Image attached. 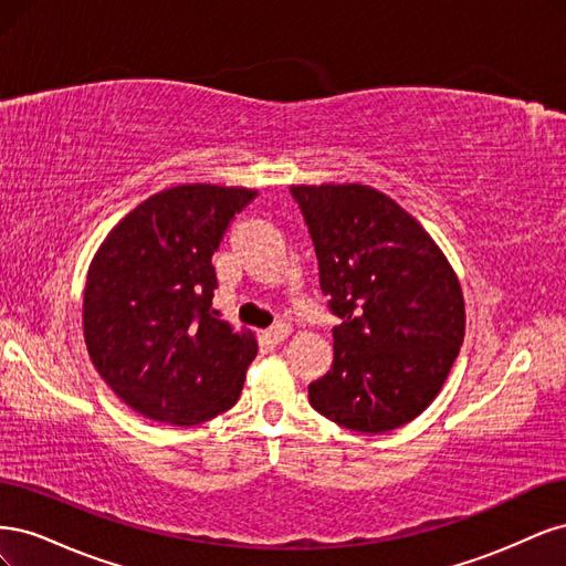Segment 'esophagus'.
Instances as JSON below:
<instances>
[{
	"mask_svg": "<svg viewBox=\"0 0 566 566\" xmlns=\"http://www.w3.org/2000/svg\"><path fill=\"white\" fill-rule=\"evenodd\" d=\"M290 333H293V328H290L287 321H276V323H273L271 328L264 333V337H266L269 342H283Z\"/></svg>",
	"mask_w": 566,
	"mask_h": 566,
	"instance_id": "34e87169",
	"label": "esophagus"
}]
</instances>
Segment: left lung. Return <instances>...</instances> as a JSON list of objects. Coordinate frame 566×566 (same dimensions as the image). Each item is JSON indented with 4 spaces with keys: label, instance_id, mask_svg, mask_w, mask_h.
<instances>
[{
    "label": "left lung",
    "instance_id": "obj_1",
    "mask_svg": "<svg viewBox=\"0 0 566 566\" xmlns=\"http://www.w3.org/2000/svg\"><path fill=\"white\" fill-rule=\"evenodd\" d=\"M318 260L333 366L310 385L321 416L387 432L434 401L465 337L455 271L418 221L364 184L290 186Z\"/></svg>",
    "mask_w": 566,
    "mask_h": 566
}]
</instances>
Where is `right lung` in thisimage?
Masks as SVG:
<instances>
[{
	"label": "right lung",
	"instance_id": "1",
	"mask_svg": "<svg viewBox=\"0 0 566 566\" xmlns=\"http://www.w3.org/2000/svg\"><path fill=\"white\" fill-rule=\"evenodd\" d=\"M252 188L184 184L150 196L94 254L84 342L101 378L136 413L198 424L241 397L252 333L217 318L212 254Z\"/></svg>",
	"mask_w": 566,
	"mask_h": 566
}]
</instances>
